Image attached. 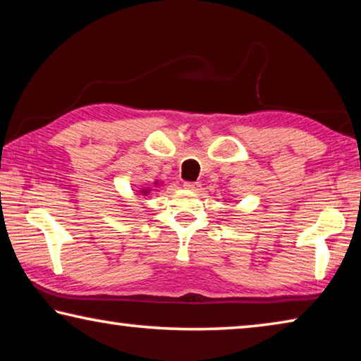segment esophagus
<instances>
[{"label": "esophagus", "mask_w": 361, "mask_h": 361, "mask_svg": "<svg viewBox=\"0 0 361 361\" xmlns=\"http://www.w3.org/2000/svg\"><path fill=\"white\" fill-rule=\"evenodd\" d=\"M199 183H185V185H183V188H185V189H188V191H197V189H199Z\"/></svg>", "instance_id": "1"}]
</instances>
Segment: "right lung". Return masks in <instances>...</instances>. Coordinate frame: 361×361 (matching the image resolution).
Returning a JSON list of instances; mask_svg holds the SVG:
<instances>
[{"mask_svg": "<svg viewBox=\"0 0 361 361\" xmlns=\"http://www.w3.org/2000/svg\"><path fill=\"white\" fill-rule=\"evenodd\" d=\"M157 185H159V183L156 181V183H154V186H157ZM137 192H138L140 195H148V194L151 192V189H149V188H140Z\"/></svg>", "mask_w": 361, "mask_h": 361, "instance_id": "obj_1", "label": "right lung"}]
</instances>
